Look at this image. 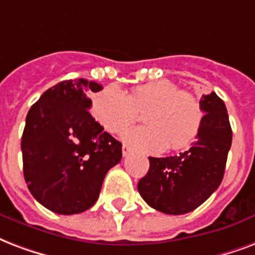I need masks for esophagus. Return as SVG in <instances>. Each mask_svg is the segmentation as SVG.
<instances>
[{
  "label": "esophagus",
  "mask_w": 255,
  "mask_h": 255,
  "mask_svg": "<svg viewBox=\"0 0 255 255\" xmlns=\"http://www.w3.org/2000/svg\"><path fill=\"white\" fill-rule=\"evenodd\" d=\"M122 151H123V156H128V155L131 153V147H128L127 144H123V148H122Z\"/></svg>",
  "instance_id": "34e87169"
}]
</instances>
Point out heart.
Returning a JSON list of instances; mask_svg holds the SVG:
<instances>
[{"label": "heart", "instance_id": "obj_1", "mask_svg": "<svg viewBox=\"0 0 255 255\" xmlns=\"http://www.w3.org/2000/svg\"><path fill=\"white\" fill-rule=\"evenodd\" d=\"M147 126L132 128L123 139L147 152H162L170 145L180 151L190 147L201 132L205 111L199 99L180 91L170 80H155L137 85L129 95L118 87H107L93 97L92 115L111 133H122L144 112Z\"/></svg>", "mask_w": 255, "mask_h": 255}]
</instances>
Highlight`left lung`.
Segmentation results:
<instances>
[{
	"mask_svg": "<svg viewBox=\"0 0 255 255\" xmlns=\"http://www.w3.org/2000/svg\"><path fill=\"white\" fill-rule=\"evenodd\" d=\"M205 119L191 148L167 158H151L149 170L137 190L160 213L187 214L203 203L223 179L231 131L225 103L215 92L203 95Z\"/></svg>",
	"mask_w": 255,
	"mask_h": 255,
	"instance_id": "8db88e82",
	"label": "left lung"
}]
</instances>
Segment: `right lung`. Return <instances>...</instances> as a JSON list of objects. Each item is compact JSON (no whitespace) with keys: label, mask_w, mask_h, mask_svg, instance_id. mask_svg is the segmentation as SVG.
<instances>
[{"label":"right lung","mask_w":255,"mask_h":255,"mask_svg":"<svg viewBox=\"0 0 255 255\" xmlns=\"http://www.w3.org/2000/svg\"><path fill=\"white\" fill-rule=\"evenodd\" d=\"M85 79L65 80L42 93L26 115L21 139L24 178L37 202L63 215L96 203L107 172L122 159V143L89 114Z\"/></svg>","instance_id":"obj_1"}]
</instances>
